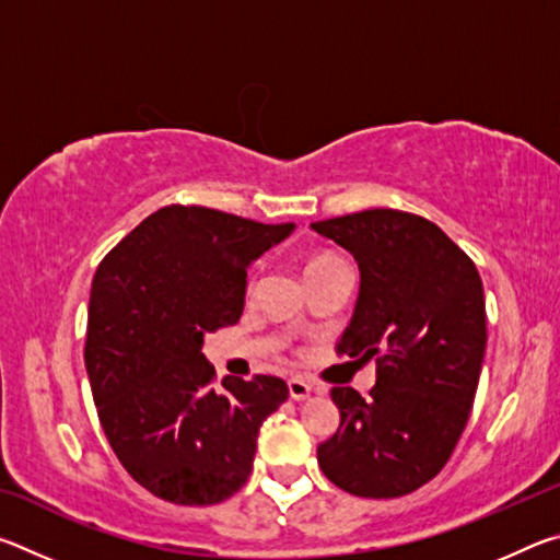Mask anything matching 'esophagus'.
I'll list each match as a JSON object with an SVG mask.
<instances>
[{
  "instance_id": "34e87169",
  "label": "esophagus",
  "mask_w": 560,
  "mask_h": 560,
  "mask_svg": "<svg viewBox=\"0 0 560 560\" xmlns=\"http://www.w3.org/2000/svg\"><path fill=\"white\" fill-rule=\"evenodd\" d=\"M311 390H314V387L303 381V377H291L289 381V395L293 397V400H306Z\"/></svg>"
}]
</instances>
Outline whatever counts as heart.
Returning a JSON list of instances; mask_svg holds the SVG:
<instances>
[{"mask_svg": "<svg viewBox=\"0 0 560 560\" xmlns=\"http://www.w3.org/2000/svg\"><path fill=\"white\" fill-rule=\"evenodd\" d=\"M336 261H340V259L334 257V254H316V257H311L306 261V273L324 269V267H328V264H336ZM254 283H257V271L249 273V279H246V291H254Z\"/></svg>", "mask_w": 560, "mask_h": 560, "instance_id": "1", "label": "heart"}]
</instances>
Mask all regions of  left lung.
<instances>
[{
	"mask_svg": "<svg viewBox=\"0 0 560 560\" xmlns=\"http://www.w3.org/2000/svg\"><path fill=\"white\" fill-rule=\"evenodd\" d=\"M311 230L348 249L360 269L336 350L377 365L371 397L330 390L340 424L318 444V467L353 497H405L438 477L469 420L487 348L479 271L420 214L381 207Z\"/></svg>",
	"mask_w": 560,
	"mask_h": 560,
	"instance_id": "obj_1",
	"label": "left lung"
}]
</instances>
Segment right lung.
Here are the masks:
<instances>
[{
    "instance_id": "1",
    "label": "right lung",
    "mask_w": 560,
    "mask_h": 560,
    "mask_svg": "<svg viewBox=\"0 0 560 560\" xmlns=\"http://www.w3.org/2000/svg\"><path fill=\"white\" fill-rule=\"evenodd\" d=\"M293 232L200 205H170L98 264L86 373L101 428L150 494L210 506L249 479L261 422L287 402L281 377L217 383L205 334L244 311L246 267Z\"/></svg>"
}]
</instances>
